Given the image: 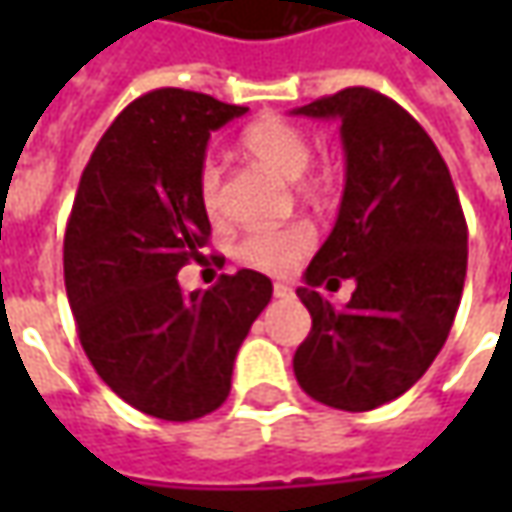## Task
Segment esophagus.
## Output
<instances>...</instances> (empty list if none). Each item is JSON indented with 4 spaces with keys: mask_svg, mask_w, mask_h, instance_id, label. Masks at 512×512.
<instances>
[{
    "mask_svg": "<svg viewBox=\"0 0 512 512\" xmlns=\"http://www.w3.org/2000/svg\"><path fill=\"white\" fill-rule=\"evenodd\" d=\"M273 296H276V299H287V296H293V287L285 285V282H276V285H273Z\"/></svg>",
    "mask_w": 512,
    "mask_h": 512,
    "instance_id": "34e87169",
    "label": "esophagus"
}]
</instances>
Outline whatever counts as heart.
<instances>
[{
	"label": "heart",
	"instance_id": "1",
	"mask_svg": "<svg viewBox=\"0 0 512 512\" xmlns=\"http://www.w3.org/2000/svg\"><path fill=\"white\" fill-rule=\"evenodd\" d=\"M242 150L250 162L270 170L279 179H299L310 162V139L305 130L290 125L279 116H262L250 122L242 133ZM307 190V187H305ZM196 196L207 219L222 216V173L216 165H202L196 176ZM313 247V230L302 222L276 230H250L233 247L239 265L262 273H287L299 265Z\"/></svg>",
	"mask_w": 512,
	"mask_h": 512
}]
</instances>
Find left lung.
Segmentation results:
<instances>
[{"label": "left lung", "instance_id": "1", "mask_svg": "<svg viewBox=\"0 0 512 512\" xmlns=\"http://www.w3.org/2000/svg\"><path fill=\"white\" fill-rule=\"evenodd\" d=\"M293 113L339 119L347 165L336 225L296 290L313 327L293 370L310 399L364 413L407 393L447 342L467 225L442 153L393 99L344 88ZM336 275L357 282L344 308L315 290Z\"/></svg>", "mask_w": 512, "mask_h": 512}]
</instances>
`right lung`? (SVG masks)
Returning <instances> with one entry per match:
<instances>
[{
    "mask_svg": "<svg viewBox=\"0 0 512 512\" xmlns=\"http://www.w3.org/2000/svg\"><path fill=\"white\" fill-rule=\"evenodd\" d=\"M242 105L182 88L150 90L105 130L65 230V287L79 342L130 407L190 422L230 393L236 353L273 296L256 270L185 293L210 222L196 196L207 139Z\"/></svg>",
    "mask_w": 512,
    "mask_h": 512,
    "instance_id": "obj_1",
    "label": "right lung"
}]
</instances>
